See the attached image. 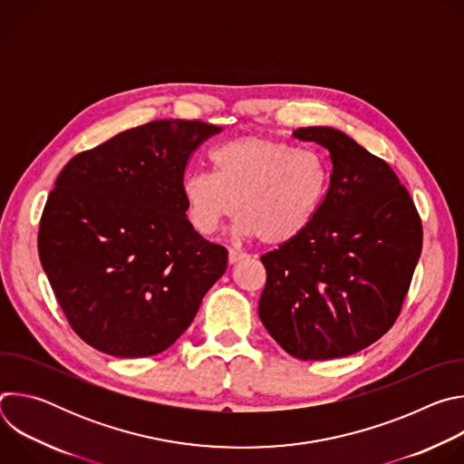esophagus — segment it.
<instances>
[{"mask_svg":"<svg viewBox=\"0 0 464 464\" xmlns=\"http://www.w3.org/2000/svg\"><path fill=\"white\" fill-rule=\"evenodd\" d=\"M247 255L246 253H240V251H235V249H229V255H227V260L229 264H237L240 260H244Z\"/></svg>","mask_w":464,"mask_h":464,"instance_id":"obj_1","label":"esophagus"}]
</instances>
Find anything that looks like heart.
<instances>
[{
	"label": "heart",
	"instance_id": "1",
	"mask_svg": "<svg viewBox=\"0 0 464 464\" xmlns=\"http://www.w3.org/2000/svg\"><path fill=\"white\" fill-rule=\"evenodd\" d=\"M215 174L192 170L181 181L190 226L213 235L235 209V231L266 246L299 238L317 217L328 169L314 150L266 136H242L213 150Z\"/></svg>",
	"mask_w": 464,
	"mask_h": 464
}]
</instances>
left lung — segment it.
Returning <instances> with one entry per match:
<instances>
[{
    "label": "left lung",
    "mask_w": 464,
    "mask_h": 464,
    "mask_svg": "<svg viewBox=\"0 0 464 464\" xmlns=\"http://www.w3.org/2000/svg\"><path fill=\"white\" fill-rule=\"evenodd\" d=\"M328 150L333 172L310 227L260 260L258 317L294 358H345L399 317L422 251V224L392 169L342 130L297 128Z\"/></svg>",
    "instance_id": "left-lung-1"
}]
</instances>
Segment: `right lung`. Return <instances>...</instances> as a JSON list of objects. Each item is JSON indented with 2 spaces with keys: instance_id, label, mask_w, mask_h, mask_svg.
Masks as SVG:
<instances>
[{
  "instance_id": "obj_1",
  "label": "right lung",
  "mask_w": 464,
  "mask_h": 464,
  "mask_svg": "<svg viewBox=\"0 0 464 464\" xmlns=\"http://www.w3.org/2000/svg\"><path fill=\"white\" fill-rule=\"evenodd\" d=\"M222 128L163 119L77 154L40 220L44 272L75 333L115 358L169 349L227 268L187 220L190 154Z\"/></svg>"
}]
</instances>
